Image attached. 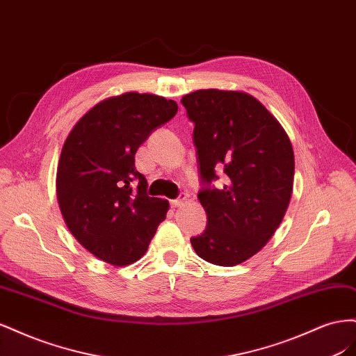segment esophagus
<instances>
[{
  "mask_svg": "<svg viewBox=\"0 0 356 356\" xmlns=\"http://www.w3.org/2000/svg\"><path fill=\"white\" fill-rule=\"evenodd\" d=\"M186 202H187V196L184 195V196H181V199L170 200V207L172 208H179V207H182V204H186Z\"/></svg>",
  "mask_w": 356,
  "mask_h": 356,
  "instance_id": "1",
  "label": "esophagus"
}]
</instances>
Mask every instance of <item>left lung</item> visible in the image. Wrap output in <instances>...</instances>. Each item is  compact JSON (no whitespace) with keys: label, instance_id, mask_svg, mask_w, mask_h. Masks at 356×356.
<instances>
[{"label":"left lung","instance_id":"1","mask_svg":"<svg viewBox=\"0 0 356 356\" xmlns=\"http://www.w3.org/2000/svg\"><path fill=\"white\" fill-rule=\"evenodd\" d=\"M195 123L208 225L191 246L204 261L230 267L272 239L293 195L294 152L285 129L254 96L202 89L181 99ZM224 171L220 188L218 172Z\"/></svg>","mask_w":356,"mask_h":356}]
</instances>
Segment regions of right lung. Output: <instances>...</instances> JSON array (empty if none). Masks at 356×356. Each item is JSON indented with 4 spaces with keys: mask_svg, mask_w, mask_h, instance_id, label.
<instances>
[{
    "mask_svg": "<svg viewBox=\"0 0 356 356\" xmlns=\"http://www.w3.org/2000/svg\"><path fill=\"white\" fill-rule=\"evenodd\" d=\"M177 111L175 101L152 93L110 96L63 143L56 172L62 217L79 243L105 263L122 267L139 260L166 218L169 202L147 195L135 154Z\"/></svg>",
    "mask_w": 356,
    "mask_h": 356,
    "instance_id": "right-lung-1",
    "label": "right lung"
}]
</instances>
